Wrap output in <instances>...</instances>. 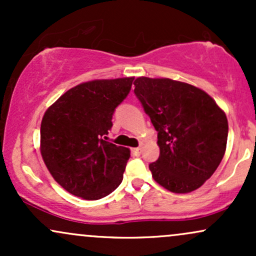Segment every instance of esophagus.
Returning a JSON list of instances; mask_svg holds the SVG:
<instances>
[{"instance_id":"esophagus-1","label":"esophagus","mask_w":256,"mask_h":256,"mask_svg":"<svg viewBox=\"0 0 256 256\" xmlns=\"http://www.w3.org/2000/svg\"><path fill=\"white\" fill-rule=\"evenodd\" d=\"M131 152H134V155H140V152H142V148H140V146H137V148H132Z\"/></svg>"}]
</instances>
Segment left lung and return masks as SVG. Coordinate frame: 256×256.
Listing matches in <instances>:
<instances>
[{
	"instance_id": "8db88e82",
	"label": "left lung",
	"mask_w": 256,
	"mask_h": 256,
	"mask_svg": "<svg viewBox=\"0 0 256 256\" xmlns=\"http://www.w3.org/2000/svg\"><path fill=\"white\" fill-rule=\"evenodd\" d=\"M140 100L158 131L160 156L149 164L152 178L172 192L196 190L224 158L228 125L208 94L168 78L134 80Z\"/></svg>"
}]
</instances>
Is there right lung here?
I'll return each mask as SVG.
<instances>
[{
	"instance_id": "add662e5",
	"label": "right lung",
	"mask_w": 256,
	"mask_h": 256,
	"mask_svg": "<svg viewBox=\"0 0 256 256\" xmlns=\"http://www.w3.org/2000/svg\"><path fill=\"white\" fill-rule=\"evenodd\" d=\"M132 82L131 77L79 84L44 113L40 154L52 178L72 195L100 200L122 182L130 150L106 136Z\"/></svg>"
}]
</instances>
